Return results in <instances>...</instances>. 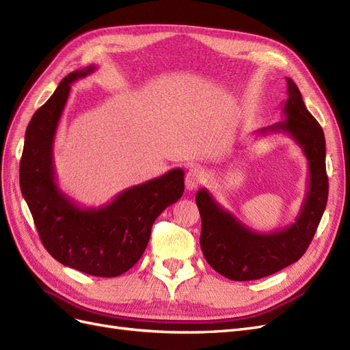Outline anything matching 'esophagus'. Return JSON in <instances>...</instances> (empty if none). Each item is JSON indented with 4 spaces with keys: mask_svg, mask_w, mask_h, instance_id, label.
<instances>
[{
    "mask_svg": "<svg viewBox=\"0 0 350 350\" xmlns=\"http://www.w3.org/2000/svg\"><path fill=\"white\" fill-rule=\"evenodd\" d=\"M204 172L200 167H191L185 175V187L188 191H193L201 183H203Z\"/></svg>",
    "mask_w": 350,
    "mask_h": 350,
    "instance_id": "obj_1",
    "label": "esophagus"
}]
</instances>
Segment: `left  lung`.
I'll return each instance as SVG.
<instances>
[{"instance_id": "1", "label": "left lung", "mask_w": 350, "mask_h": 350, "mask_svg": "<svg viewBox=\"0 0 350 350\" xmlns=\"http://www.w3.org/2000/svg\"><path fill=\"white\" fill-rule=\"evenodd\" d=\"M283 103V121L258 131L261 135H291L308 161V184L298 216L291 225L260 234L221 207L206 188L198 189L196 203L201 216L200 245L207 262L230 280L247 282L270 276L298 261L315 235L327 204L325 139L321 125L306 109L292 79Z\"/></svg>"}]
</instances>
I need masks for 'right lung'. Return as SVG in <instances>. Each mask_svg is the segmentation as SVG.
<instances>
[{"label":"right lung","instance_id":"1","mask_svg":"<svg viewBox=\"0 0 350 350\" xmlns=\"http://www.w3.org/2000/svg\"><path fill=\"white\" fill-rule=\"evenodd\" d=\"M70 72L27 125L20 162V188L46 251L61 264L99 278H115L140 260L154 220L184 193V171L124 189L100 207H81L61 191L54 166V140L71 84L92 74Z\"/></svg>","mask_w":350,"mask_h":350}]
</instances>
